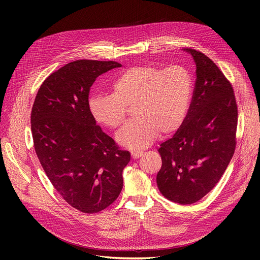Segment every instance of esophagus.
Wrapping results in <instances>:
<instances>
[{
    "mask_svg": "<svg viewBox=\"0 0 260 260\" xmlns=\"http://www.w3.org/2000/svg\"><path fill=\"white\" fill-rule=\"evenodd\" d=\"M143 155V152H140V151H134L132 152V157L134 159H138L139 157H141Z\"/></svg>",
    "mask_w": 260,
    "mask_h": 260,
    "instance_id": "34e87169",
    "label": "esophagus"
}]
</instances>
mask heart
<instances>
[{
	"mask_svg": "<svg viewBox=\"0 0 260 260\" xmlns=\"http://www.w3.org/2000/svg\"><path fill=\"white\" fill-rule=\"evenodd\" d=\"M113 93L94 94L89 111L96 122L109 128L119 127L126 119L128 108H136V119L116 135L117 142L132 150L150 146L159 136L177 132L186 118L192 79L181 66L167 69L142 63L128 68L112 84Z\"/></svg>",
	"mask_w": 260,
	"mask_h": 260,
	"instance_id": "b5f03b06",
	"label": "heart"
}]
</instances>
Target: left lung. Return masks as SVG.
I'll return each instance as SVG.
<instances>
[{"mask_svg": "<svg viewBox=\"0 0 260 260\" xmlns=\"http://www.w3.org/2000/svg\"><path fill=\"white\" fill-rule=\"evenodd\" d=\"M184 50L197 63L196 86L183 124L160 144L156 182L165 198L190 205L215 187L233 158L238 106L233 85L215 62L199 50Z\"/></svg>", "mask_w": 260, "mask_h": 260, "instance_id": "obj_1", "label": "left lung"}]
</instances>
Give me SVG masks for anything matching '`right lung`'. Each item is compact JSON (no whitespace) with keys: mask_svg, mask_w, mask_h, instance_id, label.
Here are the masks:
<instances>
[{"mask_svg":"<svg viewBox=\"0 0 260 260\" xmlns=\"http://www.w3.org/2000/svg\"><path fill=\"white\" fill-rule=\"evenodd\" d=\"M120 67L112 60L67 63L44 80L31 108L36 154L55 190L83 213H98L116 201L131 160L96 124L88 102L95 79Z\"/></svg>","mask_w":260,"mask_h":260,"instance_id":"right-lung-1","label":"right lung"}]
</instances>
